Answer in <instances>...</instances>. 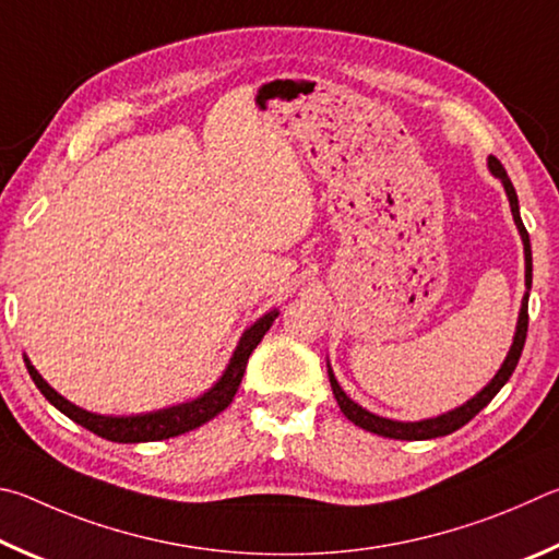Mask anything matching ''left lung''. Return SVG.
Wrapping results in <instances>:
<instances>
[{
  "mask_svg": "<svg viewBox=\"0 0 559 559\" xmlns=\"http://www.w3.org/2000/svg\"><path fill=\"white\" fill-rule=\"evenodd\" d=\"M488 171H491L496 179H501L506 195H508V203H511V213H513V221H515V228L521 233V240H523V254H525V295L521 301V311H518V324H515V334H513V344L508 348V356L501 364V368L496 370V376L488 380V383L478 390V393L466 400L464 405H459L454 409H449V413H442L437 417H427V419H417V423H400V419H390V417H380L376 413H370V409L360 407L358 403H354L346 393L344 388L338 385V380L334 376V370H331V364L326 360V368H329V383L331 390H334V397L341 407V413H344L350 423L358 425L360 429H366V432H373L380 437H388V439H405V442H419V439H435V437H447L456 432L459 427H464L468 419L476 417L481 409L491 403V400L498 395V390H501L508 378L513 376V370L518 366V360H521L523 354V346H525V336H527V297H531V287H533V252H531V238H527V230L523 225L521 218V205H518V193L513 189L511 179H508V174L503 169V164L496 159V156H488Z\"/></svg>",
  "mask_w": 559,
  "mask_h": 559,
  "instance_id": "obj_1",
  "label": "left lung"
}]
</instances>
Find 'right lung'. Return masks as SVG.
<instances>
[{
	"mask_svg": "<svg viewBox=\"0 0 559 559\" xmlns=\"http://www.w3.org/2000/svg\"><path fill=\"white\" fill-rule=\"evenodd\" d=\"M280 317L277 309L262 314L252 326L242 331V336L235 346L233 356L225 366L223 376L215 380V383L205 390L203 395L186 400V403L171 405V407H162L154 409V413H140V415H97L91 413V409H83L73 405L71 400H66L61 393L46 383L41 373L32 366V360L24 356V364L28 376L36 383V388L41 390V395L51 403L58 413H63L66 417H71L75 425H81L85 429H91L93 435L110 439V442H120V444H140V442H159V439H169V437H179L183 432H191V429L201 427L213 419L215 415H221L225 407L233 403L235 393H238L240 380L245 373V366H248V358L262 336L267 334L272 321Z\"/></svg>",
	"mask_w": 559,
	"mask_h": 559,
	"instance_id": "obj_1",
	"label": "right lung"
}]
</instances>
